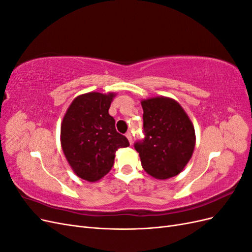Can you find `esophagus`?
<instances>
[{"mask_svg": "<svg viewBox=\"0 0 252 252\" xmlns=\"http://www.w3.org/2000/svg\"><path fill=\"white\" fill-rule=\"evenodd\" d=\"M126 138L128 139V141H129V144H132V134L130 133V132H127L126 133Z\"/></svg>", "mask_w": 252, "mask_h": 252, "instance_id": "esophagus-1", "label": "esophagus"}]
</instances>
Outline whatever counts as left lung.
I'll list each match as a JSON object with an SVG mask.
<instances>
[{
    "instance_id": "8db88e82",
    "label": "left lung",
    "mask_w": 252,
    "mask_h": 252,
    "mask_svg": "<svg viewBox=\"0 0 252 252\" xmlns=\"http://www.w3.org/2000/svg\"><path fill=\"white\" fill-rule=\"evenodd\" d=\"M145 139L134 144L143 169L158 180L175 177L191 158L195 132L191 120L171 97L142 100Z\"/></svg>"
}]
</instances>
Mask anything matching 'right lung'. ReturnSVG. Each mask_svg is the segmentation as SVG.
Returning <instances> with one entry per match:
<instances>
[{"label":"right lung","instance_id":"right-lung-1","mask_svg":"<svg viewBox=\"0 0 252 252\" xmlns=\"http://www.w3.org/2000/svg\"><path fill=\"white\" fill-rule=\"evenodd\" d=\"M117 94L87 93L71 102L61 123V146L79 178L96 182L107 174L119 148L129 146L108 110Z\"/></svg>","mask_w":252,"mask_h":252}]
</instances>
